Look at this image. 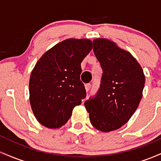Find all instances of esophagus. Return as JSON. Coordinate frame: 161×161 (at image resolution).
I'll return each mask as SVG.
<instances>
[{
    "mask_svg": "<svg viewBox=\"0 0 161 161\" xmlns=\"http://www.w3.org/2000/svg\"><path fill=\"white\" fill-rule=\"evenodd\" d=\"M85 88H86V91L88 92L90 90V88H91V85H90L89 83H88V84H86V85H85Z\"/></svg>",
    "mask_w": 161,
    "mask_h": 161,
    "instance_id": "1",
    "label": "esophagus"
}]
</instances>
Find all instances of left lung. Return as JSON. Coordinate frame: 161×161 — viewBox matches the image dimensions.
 Masks as SVG:
<instances>
[{
	"label": "left lung",
	"mask_w": 161,
	"mask_h": 161,
	"mask_svg": "<svg viewBox=\"0 0 161 161\" xmlns=\"http://www.w3.org/2000/svg\"><path fill=\"white\" fill-rule=\"evenodd\" d=\"M93 44L103 75L97 95L85 106L92 125L109 132L120 128L133 115L142 97L145 76L136 59L115 42L101 38Z\"/></svg>",
	"instance_id": "obj_1"
}]
</instances>
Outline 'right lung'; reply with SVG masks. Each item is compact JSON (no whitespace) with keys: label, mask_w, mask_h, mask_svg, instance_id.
I'll return each mask as SVG.
<instances>
[{"label":"right lung","mask_w":161,"mask_h":161,"mask_svg":"<svg viewBox=\"0 0 161 161\" xmlns=\"http://www.w3.org/2000/svg\"><path fill=\"white\" fill-rule=\"evenodd\" d=\"M92 49L87 38H68L41 57L29 79V101L35 116L49 129L64 125L86 97L81 63Z\"/></svg>","instance_id":"obj_1"}]
</instances>
